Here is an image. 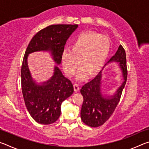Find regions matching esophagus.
Here are the masks:
<instances>
[{
  "label": "esophagus",
  "mask_w": 149,
  "mask_h": 149,
  "mask_svg": "<svg viewBox=\"0 0 149 149\" xmlns=\"http://www.w3.org/2000/svg\"><path fill=\"white\" fill-rule=\"evenodd\" d=\"M74 91L75 92H78L79 90V85L77 84H75L74 85Z\"/></svg>",
  "instance_id": "esophagus-1"
}]
</instances>
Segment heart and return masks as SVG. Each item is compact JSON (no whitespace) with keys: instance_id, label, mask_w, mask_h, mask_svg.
I'll list each match as a JSON object with an SVG mask.
<instances>
[{"instance_id":"1","label":"heart","mask_w":149,"mask_h":149,"mask_svg":"<svg viewBox=\"0 0 149 149\" xmlns=\"http://www.w3.org/2000/svg\"><path fill=\"white\" fill-rule=\"evenodd\" d=\"M110 42L107 36L94 31L79 34L71 46V51L64 50L61 62L65 72L74 76L79 64L82 68L78 72V80H84L89 75L94 77L101 71L110 52Z\"/></svg>"}]
</instances>
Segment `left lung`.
Returning a JSON list of instances; mask_svg holds the SVG:
<instances>
[{
  "instance_id": "1",
  "label": "left lung",
  "mask_w": 149,
  "mask_h": 149,
  "mask_svg": "<svg viewBox=\"0 0 149 149\" xmlns=\"http://www.w3.org/2000/svg\"><path fill=\"white\" fill-rule=\"evenodd\" d=\"M114 62L118 63L123 77L122 85L114 95L106 97L102 94L100 85L102 71L93 80L84 85L80 90L81 94L84 97L81 118L83 122L90 127H97L104 124L112 116L120 100L127 77L125 52L122 45H120L116 54L105 64L104 68Z\"/></svg>"
}]
</instances>
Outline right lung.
Segmentation results:
<instances>
[{"label":"right lung","mask_w":149,"mask_h":149,"mask_svg":"<svg viewBox=\"0 0 149 149\" xmlns=\"http://www.w3.org/2000/svg\"><path fill=\"white\" fill-rule=\"evenodd\" d=\"M78 25H51L37 32L25 52L21 70L22 89L26 108L35 122L41 124L53 123L61 114L62 102L74 93L72 82L55 65L53 75L41 85L33 79L27 65L29 54L37 51H49L57 65L68 39Z\"/></svg>","instance_id":"right-lung-1"}]
</instances>
